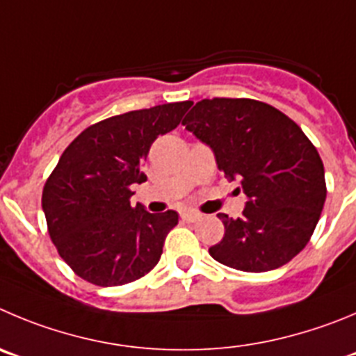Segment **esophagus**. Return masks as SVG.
Segmentation results:
<instances>
[{
  "instance_id": "obj_1",
  "label": "esophagus",
  "mask_w": 356,
  "mask_h": 356,
  "mask_svg": "<svg viewBox=\"0 0 356 356\" xmlns=\"http://www.w3.org/2000/svg\"><path fill=\"white\" fill-rule=\"evenodd\" d=\"M200 218L202 216L195 211H182L181 212V219L182 221H186V223H195V221H198Z\"/></svg>"
}]
</instances>
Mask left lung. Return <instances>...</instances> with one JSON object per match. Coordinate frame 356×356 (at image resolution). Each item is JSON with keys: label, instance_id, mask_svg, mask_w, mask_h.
Returning a JSON list of instances; mask_svg holds the SVG:
<instances>
[{"label": "left lung", "instance_id": "8db88e82", "mask_svg": "<svg viewBox=\"0 0 356 356\" xmlns=\"http://www.w3.org/2000/svg\"><path fill=\"white\" fill-rule=\"evenodd\" d=\"M182 124L212 149L219 170L241 179L248 197L242 218L218 214L225 237L211 257L244 272L274 270L297 257L327 198L323 161L300 126L249 98L202 99Z\"/></svg>", "mask_w": 356, "mask_h": 356}]
</instances>
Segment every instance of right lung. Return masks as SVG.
Instances as JSON below:
<instances>
[{"instance_id":"1","label":"right lung","mask_w":356,"mask_h":356,"mask_svg":"<svg viewBox=\"0 0 356 356\" xmlns=\"http://www.w3.org/2000/svg\"><path fill=\"white\" fill-rule=\"evenodd\" d=\"M191 102L103 119L79 135L43 186L42 209L59 257L96 286L137 281L156 267L175 211L151 214L129 204L151 144L177 128Z\"/></svg>"}]
</instances>
